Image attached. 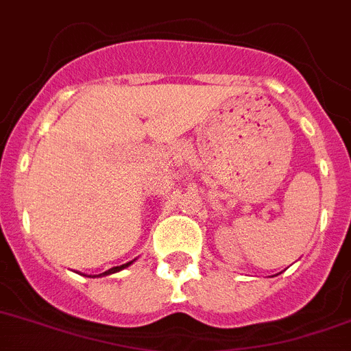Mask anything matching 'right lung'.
I'll list each match as a JSON object with an SVG mask.
<instances>
[{"label": "right lung", "mask_w": 351, "mask_h": 351, "mask_svg": "<svg viewBox=\"0 0 351 351\" xmlns=\"http://www.w3.org/2000/svg\"><path fill=\"white\" fill-rule=\"evenodd\" d=\"M134 260H136V258H134ZM134 260H132V262H134ZM132 262L123 263V265H119V267H113V269H108V270H106V272L99 274V276H108V274H115V272H119V270H122V269H125V267H129V265H131Z\"/></svg>", "instance_id": "right-lung-1"}]
</instances>
